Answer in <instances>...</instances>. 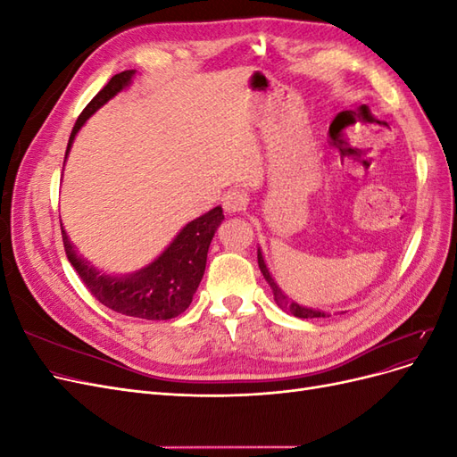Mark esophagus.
<instances>
[{
	"label": "esophagus",
	"mask_w": 457,
	"mask_h": 457,
	"mask_svg": "<svg viewBox=\"0 0 457 457\" xmlns=\"http://www.w3.org/2000/svg\"><path fill=\"white\" fill-rule=\"evenodd\" d=\"M247 202H250V198L244 190H228L223 198V207L228 213H238L245 210Z\"/></svg>",
	"instance_id": "obj_1"
}]
</instances>
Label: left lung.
I'll list each match as a JSON object with an SVG mask.
<instances>
[{
  "instance_id": "1",
  "label": "left lung",
  "mask_w": 457,
  "mask_h": 457,
  "mask_svg": "<svg viewBox=\"0 0 457 457\" xmlns=\"http://www.w3.org/2000/svg\"><path fill=\"white\" fill-rule=\"evenodd\" d=\"M257 262H259V269H261L262 276H265V280H267L269 286L272 287V294H274L276 303H278V305H280L282 309L289 311V312H292V314L297 316V318H324V316H328V314L322 312V311H312V309L297 305V303H294V301H289V299L282 294V289H280L278 286H276V282L272 280V276H270V272H269V269H267V265H265V259H262V255H261V250H257Z\"/></svg>"
}]
</instances>
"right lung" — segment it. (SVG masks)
I'll list each match as a JSON object with an SVG mask.
<instances>
[{
  "label": "right lung",
  "mask_w": 457,
  "mask_h": 457,
  "mask_svg": "<svg viewBox=\"0 0 457 457\" xmlns=\"http://www.w3.org/2000/svg\"><path fill=\"white\" fill-rule=\"evenodd\" d=\"M133 74L135 71H123L112 76L93 96L74 123L64 160L79 128L95 110H99L116 93L129 86ZM223 219V210L213 207L212 212L190 220L154 262L129 276H106L95 270L89 262L78 257L62 227L61 230L68 261L96 301L126 316L145 318V320H171V318L183 314L192 303V295H195L205 270L207 250H210L213 234Z\"/></svg>",
  "instance_id": "add662e5"
}]
</instances>
